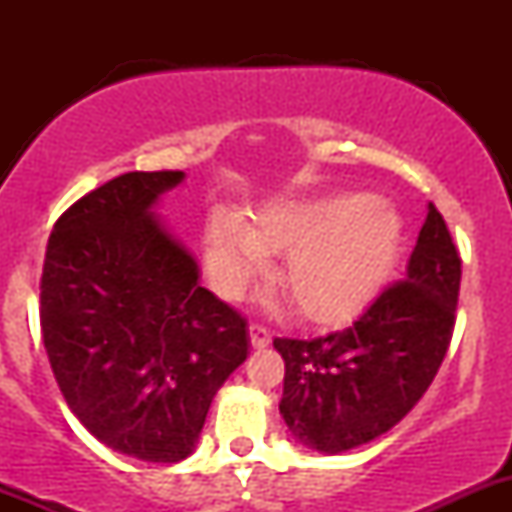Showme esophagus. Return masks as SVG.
<instances>
[{"mask_svg": "<svg viewBox=\"0 0 512 512\" xmlns=\"http://www.w3.org/2000/svg\"><path fill=\"white\" fill-rule=\"evenodd\" d=\"M250 342L255 349H265L272 342L270 329L262 327V324H250Z\"/></svg>", "mask_w": 512, "mask_h": 512, "instance_id": "1", "label": "esophagus"}]
</instances>
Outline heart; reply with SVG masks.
I'll list each match as a JSON object with an SVG mask.
<instances>
[{
  "label": "heart",
  "instance_id": "1",
  "mask_svg": "<svg viewBox=\"0 0 512 512\" xmlns=\"http://www.w3.org/2000/svg\"><path fill=\"white\" fill-rule=\"evenodd\" d=\"M401 220L369 193L275 200L252 225L220 213L205 232V267L225 297H240L267 265V252H285L280 280L304 319L342 322L384 285L399 255Z\"/></svg>",
  "mask_w": 512,
  "mask_h": 512
}]
</instances>
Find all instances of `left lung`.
<instances>
[{"label": "left lung", "instance_id": "left-lung-1", "mask_svg": "<svg viewBox=\"0 0 512 512\" xmlns=\"http://www.w3.org/2000/svg\"><path fill=\"white\" fill-rule=\"evenodd\" d=\"M461 257L428 203L404 280L356 322L314 339H275L285 359L280 414L302 446L342 453L394 428L421 401L456 324Z\"/></svg>", "mask_w": 512, "mask_h": 512}]
</instances>
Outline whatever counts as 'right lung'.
Instances as JSON below:
<instances>
[{"label":"right lung","mask_w":512,"mask_h":512,"mask_svg":"<svg viewBox=\"0 0 512 512\" xmlns=\"http://www.w3.org/2000/svg\"><path fill=\"white\" fill-rule=\"evenodd\" d=\"M183 170L123 173L76 200L41 272L44 349L103 446L148 463L193 453L213 396L247 359L245 317L198 285V260L153 213Z\"/></svg>","instance_id":"1"}]
</instances>
